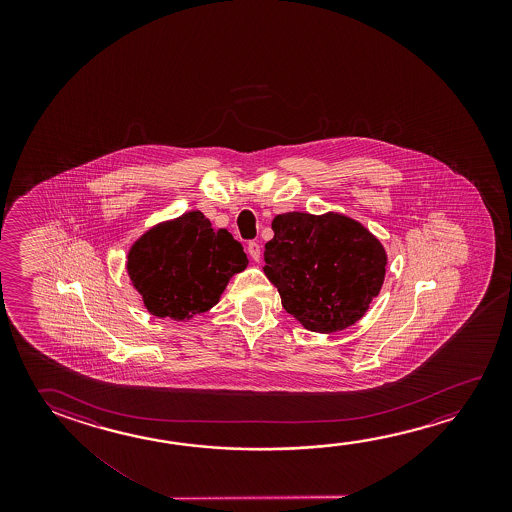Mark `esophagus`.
<instances>
[{
	"label": "esophagus",
	"instance_id": "obj_1",
	"mask_svg": "<svg viewBox=\"0 0 512 512\" xmlns=\"http://www.w3.org/2000/svg\"><path fill=\"white\" fill-rule=\"evenodd\" d=\"M248 253H250V257H252L255 262H259L260 260V244L257 241H252V243H248Z\"/></svg>",
	"mask_w": 512,
	"mask_h": 512
}]
</instances>
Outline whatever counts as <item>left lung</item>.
Listing matches in <instances>:
<instances>
[{
	"label": "left lung",
	"instance_id": "left-lung-1",
	"mask_svg": "<svg viewBox=\"0 0 512 512\" xmlns=\"http://www.w3.org/2000/svg\"><path fill=\"white\" fill-rule=\"evenodd\" d=\"M264 246V273L303 327L332 334L357 323L378 296L387 257L377 237L341 216L280 214Z\"/></svg>",
	"mask_w": 512,
	"mask_h": 512
}]
</instances>
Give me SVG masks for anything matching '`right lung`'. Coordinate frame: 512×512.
Masks as SVG:
<instances>
[{
  "mask_svg": "<svg viewBox=\"0 0 512 512\" xmlns=\"http://www.w3.org/2000/svg\"><path fill=\"white\" fill-rule=\"evenodd\" d=\"M246 266L243 246L228 230H214L193 210L148 230L128 253L126 269L153 316L189 319L216 305Z\"/></svg>",
  "mask_w": 512,
  "mask_h": 512,
  "instance_id": "right-lung-1",
  "label": "right lung"
}]
</instances>
